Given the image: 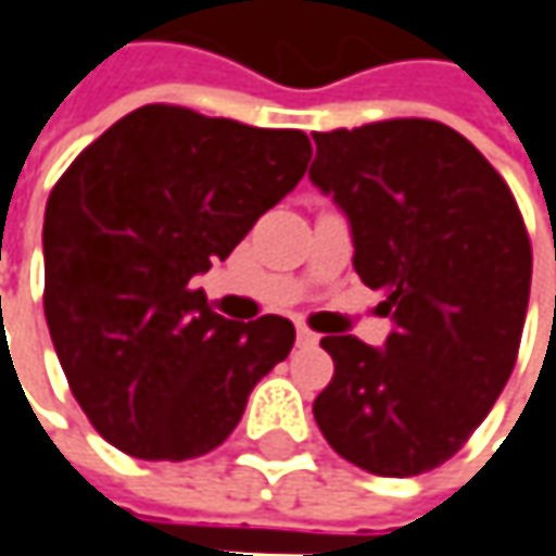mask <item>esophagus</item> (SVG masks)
<instances>
[{"mask_svg":"<svg viewBox=\"0 0 556 556\" xmlns=\"http://www.w3.org/2000/svg\"><path fill=\"white\" fill-rule=\"evenodd\" d=\"M295 340H299V346H318V333L315 330H308V328H299L295 330Z\"/></svg>","mask_w":556,"mask_h":556,"instance_id":"esophagus-1","label":"esophagus"}]
</instances>
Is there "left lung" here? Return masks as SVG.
<instances>
[{
	"mask_svg": "<svg viewBox=\"0 0 556 556\" xmlns=\"http://www.w3.org/2000/svg\"><path fill=\"white\" fill-rule=\"evenodd\" d=\"M312 184L346 216L353 270L384 295L391 333L325 337L315 397L330 448L381 478L452 458L513 376L529 312L531 244L506 180L435 121L312 132Z\"/></svg>",
	"mask_w": 556,
	"mask_h": 556,
	"instance_id": "8db88e82",
	"label": "left lung"
}]
</instances>
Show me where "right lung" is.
I'll use <instances>...</instances> for the list:
<instances>
[{"label":"right lung","mask_w":556,"mask_h":556,"mask_svg":"<svg viewBox=\"0 0 556 556\" xmlns=\"http://www.w3.org/2000/svg\"><path fill=\"white\" fill-rule=\"evenodd\" d=\"M302 129L146 104L101 132L43 213V315L78 407L146 462L213 452L295 343L292 321H228L193 277L302 180Z\"/></svg>","instance_id":"1"}]
</instances>
